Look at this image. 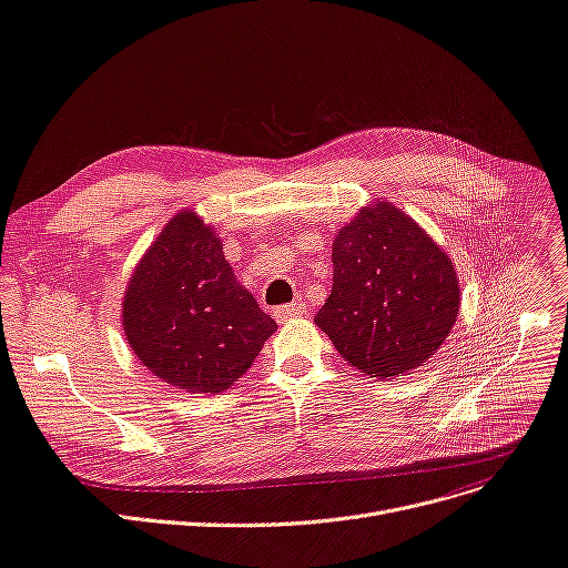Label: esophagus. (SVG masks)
Segmentation results:
<instances>
[{
	"instance_id": "34e87169",
	"label": "esophagus",
	"mask_w": 568,
	"mask_h": 568,
	"mask_svg": "<svg viewBox=\"0 0 568 568\" xmlns=\"http://www.w3.org/2000/svg\"><path fill=\"white\" fill-rule=\"evenodd\" d=\"M304 313H306V304H304V302H292V304L278 306V308L274 311V317L278 320V323H285V320L302 317Z\"/></svg>"
}]
</instances>
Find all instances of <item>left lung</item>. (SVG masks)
<instances>
[{
	"label": "left lung",
	"mask_w": 568,
	"mask_h": 568,
	"mask_svg": "<svg viewBox=\"0 0 568 568\" xmlns=\"http://www.w3.org/2000/svg\"><path fill=\"white\" fill-rule=\"evenodd\" d=\"M334 285L315 325L359 374L399 378L450 336L459 278L446 251L392 202H372L332 245Z\"/></svg>",
	"instance_id": "1"
}]
</instances>
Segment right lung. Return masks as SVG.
I'll return each instance as SVG.
<instances>
[{
    "label": "right lung",
    "mask_w": 568,
    "mask_h": 568,
    "mask_svg": "<svg viewBox=\"0 0 568 568\" xmlns=\"http://www.w3.org/2000/svg\"><path fill=\"white\" fill-rule=\"evenodd\" d=\"M120 317L148 372L192 394L230 389L278 329L192 209L171 217L134 266Z\"/></svg>",
    "instance_id": "1"
}]
</instances>
